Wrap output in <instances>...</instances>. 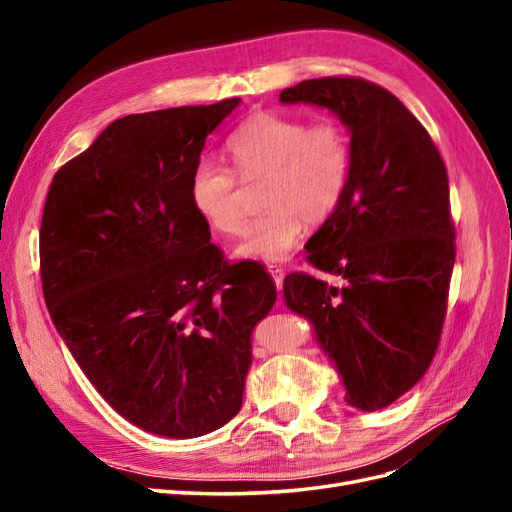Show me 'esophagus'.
I'll return each mask as SVG.
<instances>
[{
	"label": "esophagus",
	"instance_id": "34e87169",
	"mask_svg": "<svg viewBox=\"0 0 512 512\" xmlns=\"http://www.w3.org/2000/svg\"><path fill=\"white\" fill-rule=\"evenodd\" d=\"M269 273H271V277H273L275 286H277V288H282V284H284V275H286L284 267H280V265H269Z\"/></svg>",
	"mask_w": 512,
	"mask_h": 512
}]
</instances>
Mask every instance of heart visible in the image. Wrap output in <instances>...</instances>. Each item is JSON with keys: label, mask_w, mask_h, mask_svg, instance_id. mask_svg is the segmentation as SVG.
Segmentation results:
<instances>
[{"label": "heart", "mask_w": 512, "mask_h": 512, "mask_svg": "<svg viewBox=\"0 0 512 512\" xmlns=\"http://www.w3.org/2000/svg\"><path fill=\"white\" fill-rule=\"evenodd\" d=\"M235 168L198 162L190 200L213 230L237 235L243 226L241 181L265 177L262 211L237 245L241 258L275 262L297 245L305 220L320 224L342 205L352 177L350 132L339 119L309 123L299 115L260 111L228 138Z\"/></svg>", "instance_id": "b5f03b06"}]
</instances>
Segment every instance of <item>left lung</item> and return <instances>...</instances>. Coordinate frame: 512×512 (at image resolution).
Listing matches in <instances>:
<instances>
[{
	"label": "left lung",
	"instance_id": "1",
	"mask_svg": "<svg viewBox=\"0 0 512 512\" xmlns=\"http://www.w3.org/2000/svg\"><path fill=\"white\" fill-rule=\"evenodd\" d=\"M280 100L333 111L354 156L342 205L305 245L309 265L344 284L297 271L284 299L314 324L348 404L382 410L425 376L440 344L455 265L446 166L423 123L359 76L309 79Z\"/></svg>",
	"mask_w": 512,
	"mask_h": 512
}]
</instances>
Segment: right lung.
I'll list each match as a JSON object with an SVG mask.
<instances>
[{
	"mask_svg": "<svg viewBox=\"0 0 512 512\" xmlns=\"http://www.w3.org/2000/svg\"><path fill=\"white\" fill-rule=\"evenodd\" d=\"M239 102L121 117L46 194L55 329L108 404L158 436H205L241 410L252 331L277 299L265 267L230 265L190 200L207 136Z\"/></svg>",
	"mask_w": 512,
	"mask_h": 512,
	"instance_id": "add662e5",
	"label": "right lung"
}]
</instances>
